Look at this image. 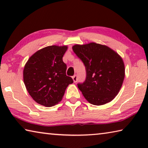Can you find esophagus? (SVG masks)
Instances as JSON below:
<instances>
[{"label":"esophagus","instance_id":"34e87169","mask_svg":"<svg viewBox=\"0 0 148 148\" xmlns=\"http://www.w3.org/2000/svg\"><path fill=\"white\" fill-rule=\"evenodd\" d=\"M72 79H73V81L74 83H76V82L77 81V75H74V76H72Z\"/></svg>","mask_w":148,"mask_h":148}]
</instances>
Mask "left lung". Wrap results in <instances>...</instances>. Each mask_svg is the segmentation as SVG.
Returning a JSON list of instances; mask_svg holds the SVG:
<instances>
[{
	"mask_svg": "<svg viewBox=\"0 0 148 148\" xmlns=\"http://www.w3.org/2000/svg\"><path fill=\"white\" fill-rule=\"evenodd\" d=\"M72 49L86 66V81L77 84L85 99L97 106L111 102L119 93L125 77L121 56L109 47L95 42L76 44Z\"/></svg>",
	"mask_w": 148,
	"mask_h": 148,
	"instance_id": "left-lung-1",
	"label": "left lung"
}]
</instances>
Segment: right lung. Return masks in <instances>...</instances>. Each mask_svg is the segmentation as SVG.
I'll use <instances>...</instances> for the list:
<instances>
[{
    "label": "right lung",
    "instance_id": "1",
    "mask_svg": "<svg viewBox=\"0 0 148 148\" xmlns=\"http://www.w3.org/2000/svg\"><path fill=\"white\" fill-rule=\"evenodd\" d=\"M67 46H49L38 50L28 59L23 69V82L35 102L46 107L58 104L65 90L73 83L66 74L62 61Z\"/></svg>",
    "mask_w": 148,
    "mask_h": 148
}]
</instances>
